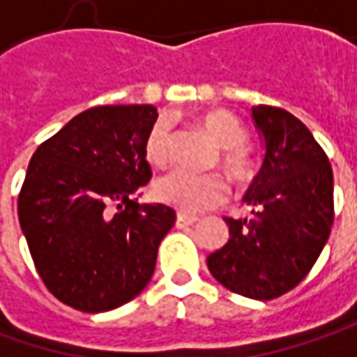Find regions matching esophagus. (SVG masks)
<instances>
[{
	"label": "esophagus",
	"mask_w": 357,
	"mask_h": 357,
	"mask_svg": "<svg viewBox=\"0 0 357 357\" xmlns=\"http://www.w3.org/2000/svg\"><path fill=\"white\" fill-rule=\"evenodd\" d=\"M195 223H197V217H192V215H185V213L176 215V227L178 229H185V227H190V225Z\"/></svg>",
	"instance_id": "1"
}]
</instances>
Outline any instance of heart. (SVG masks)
Wrapping results in <instances>:
<instances>
[{
	"label": "heart",
	"instance_id": "obj_1",
	"mask_svg": "<svg viewBox=\"0 0 357 357\" xmlns=\"http://www.w3.org/2000/svg\"><path fill=\"white\" fill-rule=\"evenodd\" d=\"M201 126L221 144V162L227 172L239 181L251 176V156L245 142V126L239 118L227 110H211L199 118ZM170 120L160 116L154 120L144 140L146 160L154 167H162L169 160ZM227 195V183L217 172L195 174L187 170H172L154 183V197L165 205L183 213H203L217 206Z\"/></svg>",
	"mask_w": 357,
	"mask_h": 357
}]
</instances>
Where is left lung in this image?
I'll return each mask as SVG.
<instances>
[{
	"mask_svg": "<svg viewBox=\"0 0 357 357\" xmlns=\"http://www.w3.org/2000/svg\"><path fill=\"white\" fill-rule=\"evenodd\" d=\"M263 165L243 201L249 219L225 217L229 241L206 257L211 275L233 294L267 301L310 273L333 225V172L310 128L283 108H251Z\"/></svg>",
	"mask_w": 357,
	"mask_h": 357,
	"instance_id": "8db88e82",
	"label": "left lung"
}]
</instances>
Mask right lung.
<instances>
[{"label": "right lung", "mask_w": 357, "mask_h": 357, "mask_svg": "<svg viewBox=\"0 0 357 357\" xmlns=\"http://www.w3.org/2000/svg\"><path fill=\"white\" fill-rule=\"evenodd\" d=\"M156 118L151 104L84 110L29 160L22 233L45 287L74 310H116L154 273L176 219L170 206L134 199L152 176L144 140Z\"/></svg>", "instance_id": "add662e5"}]
</instances>
